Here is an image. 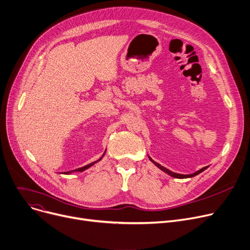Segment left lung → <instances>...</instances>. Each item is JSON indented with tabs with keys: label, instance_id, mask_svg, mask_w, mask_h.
<instances>
[{
	"label": "left lung",
	"instance_id": "1",
	"mask_svg": "<svg viewBox=\"0 0 250 250\" xmlns=\"http://www.w3.org/2000/svg\"><path fill=\"white\" fill-rule=\"evenodd\" d=\"M148 159H149V161H151L152 163H154V165H156L157 167L160 169V170H162L163 172H165V173H167L168 175H170V176H172V177H174V178H177V179H186V178H192V177H195L196 175H199L200 173H202L203 171H205L209 166H207V167H204V168H202V169H200L199 171H197V172H195V173H193V174H189V175H184V174H178V173H174V172H172V171H170V170H168L167 168H165V167H163V166H161L159 163H157V162H155L151 157L148 156Z\"/></svg>",
	"mask_w": 250,
	"mask_h": 250
}]
</instances>
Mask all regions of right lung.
Listing matches in <instances>:
<instances>
[{
	"label": "right lung",
	"instance_id": "add662e5",
	"mask_svg": "<svg viewBox=\"0 0 250 250\" xmlns=\"http://www.w3.org/2000/svg\"><path fill=\"white\" fill-rule=\"evenodd\" d=\"M105 152H106V149H105ZM105 152L104 153V155L102 156V158L99 159V160H97V161H95V162H92V163H90V164H88V165H86V166H84V167H82V168H78V169H76V170H72V171H68V172H64L63 174H65V175H70L71 173H74V172H83V171H85V170H87L88 168H90V167H92V166L94 165V164H96L97 162H99L101 161L104 157V155H105Z\"/></svg>",
	"mask_w": 250,
	"mask_h": 250
}]
</instances>
